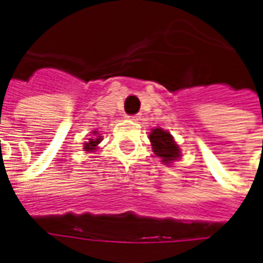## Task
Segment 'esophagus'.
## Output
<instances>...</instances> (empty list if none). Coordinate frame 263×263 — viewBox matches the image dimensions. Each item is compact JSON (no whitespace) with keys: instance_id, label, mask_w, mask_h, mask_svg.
<instances>
[{"instance_id":"1","label":"esophagus","mask_w":263,"mask_h":263,"mask_svg":"<svg viewBox=\"0 0 263 263\" xmlns=\"http://www.w3.org/2000/svg\"><path fill=\"white\" fill-rule=\"evenodd\" d=\"M128 120H131V121H135V122H138V121H141V115H129L128 117Z\"/></svg>"}]
</instances>
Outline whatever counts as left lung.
Masks as SVG:
<instances>
[{
  "label": "left lung",
  "instance_id": "1",
  "mask_svg": "<svg viewBox=\"0 0 263 263\" xmlns=\"http://www.w3.org/2000/svg\"><path fill=\"white\" fill-rule=\"evenodd\" d=\"M149 141L152 145V151L156 156H159L165 165H171L172 162L177 160L180 155V148L173 139L171 134L162 128H155L149 134Z\"/></svg>",
  "mask_w": 263,
  "mask_h": 263
}]
</instances>
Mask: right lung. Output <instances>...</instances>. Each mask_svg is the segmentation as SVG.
Masks as SVG:
<instances>
[{
  "mask_svg": "<svg viewBox=\"0 0 263 263\" xmlns=\"http://www.w3.org/2000/svg\"><path fill=\"white\" fill-rule=\"evenodd\" d=\"M92 137L87 141V142H84V145H83V148H84V151L86 152H94V151H97V146L98 143L103 141V138L98 135V131H92Z\"/></svg>",
  "mask_w": 263,
  "mask_h": 263,
  "instance_id": "right-lung-1",
  "label": "right lung"
}]
</instances>
